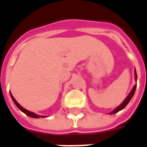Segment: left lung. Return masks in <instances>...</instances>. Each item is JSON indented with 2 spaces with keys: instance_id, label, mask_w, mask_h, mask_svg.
Wrapping results in <instances>:
<instances>
[{
  "instance_id": "left-lung-1",
  "label": "left lung",
  "mask_w": 147,
  "mask_h": 147,
  "mask_svg": "<svg viewBox=\"0 0 147 147\" xmlns=\"http://www.w3.org/2000/svg\"><path fill=\"white\" fill-rule=\"evenodd\" d=\"M135 75H136V80H137V75H136V71H135ZM136 86H137V85H135V86L133 87L132 90L131 91V93H130L129 94H128V96L127 97V98L123 101V102H122V104L120 105H119L117 108H116L115 109H114L113 112H111L110 113L111 114H113V113H117V112H119L120 110H121V109H123L125 106H126L127 104H128V102L131 101V99L132 98L133 95H134V94H135V92H136Z\"/></svg>"
}]
</instances>
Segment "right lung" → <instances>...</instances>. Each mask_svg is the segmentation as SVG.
<instances>
[{"mask_svg":"<svg viewBox=\"0 0 147 147\" xmlns=\"http://www.w3.org/2000/svg\"><path fill=\"white\" fill-rule=\"evenodd\" d=\"M11 98H12V100H13V102H14V103L16 104V105L17 106L18 108L20 109L23 113H24L25 114H27V116H29V117H33V118H39V117H44L43 116H39V115H37V114L35 113H31V112H30V111H28L27 110V109H24L22 106H21L19 103H18L16 101V99L12 97V95L11 94Z\"/></svg>","mask_w":147,"mask_h":147,"instance_id":"obj_1","label":"right lung"}]
</instances>
